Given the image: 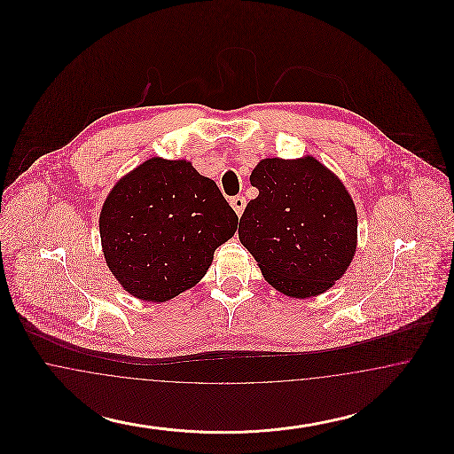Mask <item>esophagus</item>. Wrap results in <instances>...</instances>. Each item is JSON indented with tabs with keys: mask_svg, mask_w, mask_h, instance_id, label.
Segmentation results:
<instances>
[{
	"mask_svg": "<svg viewBox=\"0 0 454 454\" xmlns=\"http://www.w3.org/2000/svg\"><path fill=\"white\" fill-rule=\"evenodd\" d=\"M230 204H231V207L235 209V213H237L238 216H241V215H243V211H245L247 200H245V197L238 195V197H233V199L230 200Z\"/></svg>",
	"mask_w": 454,
	"mask_h": 454,
	"instance_id": "obj_1",
	"label": "esophagus"
}]
</instances>
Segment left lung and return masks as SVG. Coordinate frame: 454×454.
<instances>
[{"instance_id": "1", "label": "left lung", "mask_w": 454, "mask_h": 454, "mask_svg": "<svg viewBox=\"0 0 454 454\" xmlns=\"http://www.w3.org/2000/svg\"><path fill=\"white\" fill-rule=\"evenodd\" d=\"M259 189L238 226L263 279L289 298L328 291L357 248V211L342 180L313 156L265 158L250 175Z\"/></svg>"}]
</instances>
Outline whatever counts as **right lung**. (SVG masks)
Instances as JSON below:
<instances>
[{"label":"right lung","mask_w":454,"mask_h":454,"mask_svg":"<svg viewBox=\"0 0 454 454\" xmlns=\"http://www.w3.org/2000/svg\"><path fill=\"white\" fill-rule=\"evenodd\" d=\"M98 226L107 267L124 291L163 302L206 276L238 216L191 161L154 156L112 187Z\"/></svg>","instance_id":"right-lung-1"}]
</instances>
